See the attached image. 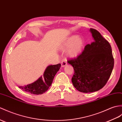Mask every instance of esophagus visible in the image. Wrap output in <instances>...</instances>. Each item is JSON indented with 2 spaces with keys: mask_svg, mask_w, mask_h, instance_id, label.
<instances>
[{
  "mask_svg": "<svg viewBox=\"0 0 122 122\" xmlns=\"http://www.w3.org/2000/svg\"><path fill=\"white\" fill-rule=\"evenodd\" d=\"M66 65H67V63H66V61L63 60V61H62L61 62V66H62V67H64L66 66Z\"/></svg>",
  "mask_w": 122,
  "mask_h": 122,
  "instance_id": "1",
  "label": "esophagus"
}]
</instances>
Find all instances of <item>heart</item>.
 I'll return each instance as SVG.
<instances>
[{"label":"heart","instance_id":"obj_1","mask_svg":"<svg viewBox=\"0 0 122 122\" xmlns=\"http://www.w3.org/2000/svg\"><path fill=\"white\" fill-rule=\"evenodd\" d=\"M85 41L78 35H72L66 38L62 42L60 49L66 50V55L70 58H76L80 56L85 47Z\"/></svg>","mask_w":122,"mask_h":122}]
</instances>
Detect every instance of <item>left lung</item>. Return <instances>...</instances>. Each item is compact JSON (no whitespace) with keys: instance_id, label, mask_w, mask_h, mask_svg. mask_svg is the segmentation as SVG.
I'll list each match as a JSON object with an SVG mask.
<instances>
[{"instance_id":"8db88e82","label":"left lung","mask_w":122,"mask_h":122,"mask_svg":"<svg viewBox=\"0 0 122 122\" xmlns=\"http://www.w3.org/2000/svg\"><path fill=\"white\" fill-rule=\"evenodd\" d=\"M90 32L93 41L85 47L78 57L67 61L74 70L72 78L73 86L79 92L84 93L97 92L103 88L114 67L109 42L96 30L90 29Z\"/></svg>"}]
</instances>
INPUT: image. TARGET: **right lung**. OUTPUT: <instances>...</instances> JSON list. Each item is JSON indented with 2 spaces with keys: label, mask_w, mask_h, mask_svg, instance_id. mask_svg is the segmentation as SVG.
Returning a JSON list of instances; mask_svg holds the SVG:
<instances>
[{
  "label": "right lung",
  "mask_w": 122,
  "mask_h": 122,
  "mask_svg": "<svg viewBox=\"0 0 122 122\" xmlns=\"http://www.w3.org/2000/svg\"><path fill=\"white\" fill-rule=\"evenodd\" d=\"M60 63L48 66L45 71L43 76H41L37 80L32 84L19 87L23 90V91L30 92L32 94H42L51 85L55 76L60 69Z\"/></svg>",
  "instance_id": "add662e5"
}]
</instances>
